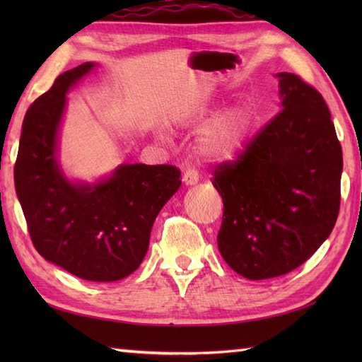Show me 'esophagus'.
<instances>
[{"mask_svg": "<svg viewBox=\"0 0 362 362\" xmlns=\"http://www.w3.org/2000/svg\"><path fill=\"white\" fill-rule=\"evenodd\" d=\"M199 182V173L196 171L194 168H188L185 173H183V183L187 187H193Z\"/></svg>", "mask_w": 362, "mask_h": 362, "instance_id": "esophagus-1", "label": "esophagus"}]
</instances>
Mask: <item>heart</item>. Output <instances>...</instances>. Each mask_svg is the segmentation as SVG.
Segmentation results:
<instances>
[{
  "mask_svg": "<svg viewBox=\"0 0 362 362\" xmlns=\"http://www.w3.org/2000/svg\"><path fill=\"white\" fill-rule=\"evenodd\" d=\"M206 112L197 117L204 119ZM250 130V115L244 109H230L213 118L199 136V151L205 158L230 160L244 148Z\"/></svg>",
  "mask_w": 362,
  "mask_h": 362,
  "instance_id": "obj_1",
  "label": "heart"
}]
</instances>
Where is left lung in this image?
I'll use <instances>...</instances> for the list:
<instances>
[{"label":"left lung","mask_w":362,"mask_h":362,"mask_svg":"<svg viewBox=\"0 0 362 362\" xmlns=\"http://www.w3.org/2000/svg\"><path fill=\"white\" fill-rule=\"evenodd\" d=\"M276 78L281 110L238 160L213 173L224 202L219 252L249 280L303 264L339 214L342 149L328 107L297 74Z\"/></svg>","instance_id":"obj_1"}]
</instances>
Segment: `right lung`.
<instances>
[{"mask_svg": "<svg viewBox=\"0 0 362 362\" xmlns=\"http://www.w3.org/2000/svg\"><path fill=\"white\" fill-rule=\"evenodd\" d=\"M95 68L68 70L37 98L23 119L15 191L34 247L52 264L88 281H117L135 272L151 230L180 188L171 165H119L95 183L71 182L57 161L66 93Z\"/></svg>", "mask_w": 362, "mask_h": 362, "instance_id": "add662e5", "label": "right lung"}]
</instances>
